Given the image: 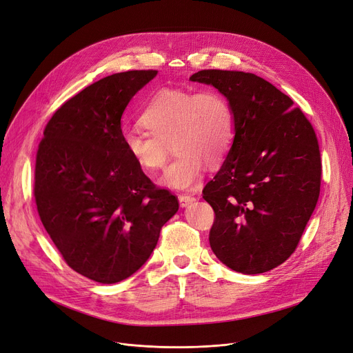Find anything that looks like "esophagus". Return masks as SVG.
Returning <instances> with one entry per match:
<instances>
[{
    "label": "esophagus",
    "mask_w": 353,
    "mask_h": 353,
    "mask_svg": "<svg viewBox=\"0 0 353 353\" xmlns=\"http://www.w3.org/2000/svg\"><path fill=\"white\" fill-rule=\"evenodd\" d=\"M194 200L196 199L193 196H189V194H180L179 196V203H180L181 208H188L189 205H192Z\"/></svg>",
    "instance_id": "1"
}]
</instances>
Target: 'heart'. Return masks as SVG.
<instances>
[{"label":"heart","mask_w":353,"mask_h":353,"mask_svg":"<svg viewBox=\"0 0 353 353\" xmlns=\"http://www.w3.org/2000/svg\"><path fill=\"white\" fill-rule=\"evenodd\" d=\"M140 121L150 133L124 130V152L143 170L154 172L165 161L167 143L173 141L179 156L165 167L160 184L179 190L196 186L206 163L223 161L236 133L232 103L216 90L161 88L144 107Z\"/></svg>","instance_id":"heart-1"}]
</instances>
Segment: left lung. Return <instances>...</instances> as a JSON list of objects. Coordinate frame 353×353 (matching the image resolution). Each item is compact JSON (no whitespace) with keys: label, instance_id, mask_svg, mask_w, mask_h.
<instances>
[{"label":"left lung","instance_id":"1","mask_svg":"<svg viewBox=\"0 0 353 353\" xmlns=\"http://www.w3.org/2000/svg\"><path fill=\"white\" fill-rule=\"evenodd\" d=\"M190 81L217 88L236 119L230 152L203 189L216 213L210 248L234 272L272 270L294 252L316 208V134L292 99L256 74L201 70Z\"/></svg>","mask_w":353,"mask_h":353}]
</instances>
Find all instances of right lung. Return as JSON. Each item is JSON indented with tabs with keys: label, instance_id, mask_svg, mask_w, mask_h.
<instances>
[{
	"label": "right lung",
	"instance_id": "add662e5",
	"mask_svg": "<svg viewBox=\"0 0 353 353\" xmlns=\"http://www.w3.org/2000/svg\"><path fill=\"white\" fill-rule=\"evenodd\" d=\"M156 70L104 77L65 101L44 130L34 196L67 265L99 283L136 273L154 250L177 197L157 189L124 152L121 116Z\"/></svg>",
	"mask_w": 353,
	"mask_h": 353
}]
</instances>
